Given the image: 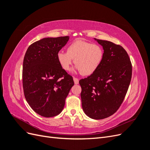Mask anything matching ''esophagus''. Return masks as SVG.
<instances>
[{
	"label": "esophagus",
	"instance_id": "esophagus-1",
	"mask_svg": "<svg viewBox=\"0 0 150 150\" xmlns=\"http://www.w3.org/2000/svg\"><path fill=\"white\" fill-rule=\"evenodd\" d=\"M73 79H74V84H79V79L77 78H75V77H74L73 78Z\"/></svg>",
	"mask_w": 150,
	"mask_h": 150
}]
</instances>
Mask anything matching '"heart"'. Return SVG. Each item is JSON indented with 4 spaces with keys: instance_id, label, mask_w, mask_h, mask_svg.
<instances>
[{
    "instance_id": "obj_1",
    "label": "heart",
    "mask_w": 150,
    "mask_h": 150,
    "mask_svg": "<svg viewBox=\"0 0 150 150\" xmlns=\"http://www.w3.org/2000/svg\"><path fill=\"white\" fill-rule=\"evenodd\" d=\"M104 51L98 44L77 40L69 45L67 52L59 51L57 54V61L65 71L71 69L73 59L77 69L83 75L93 74L101 64Z\"/></svg>"
}]
</instances>
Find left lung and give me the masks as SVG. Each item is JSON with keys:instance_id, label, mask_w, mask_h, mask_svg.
<instances>
[{"instance_id": "8db88e82", "label": "left lung", "mask_w": 150, "mask_h": 150, "mask_svg": "<svg viewBox=\"0 0 150 150\" xmlns=\"http://www.w3.org/2000/svg\"><path fill=\"white\" fill-rule=\"evenodd\" d=\"M94 39L103 46L104 57L96 72L79 81L81 98L85 114L101 120L114 114L123 101L131 82L132 66L122 46Z\"/></svg>"}]
</instances>
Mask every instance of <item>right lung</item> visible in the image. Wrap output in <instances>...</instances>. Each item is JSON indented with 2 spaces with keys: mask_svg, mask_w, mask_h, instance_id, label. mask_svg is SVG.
Masks as SVG:
<instances>
[{
  "mask_svg": "<svg viewBox=\"0 0 150 150\" xmlns=\"http://www.w3.org/2000/svg\"><path fill=\"white\" fill-rule=\"evenodd\" d=\"M69 36L46 38L32 44L25 52L22 67V84L27 102L38 115H58L74 84L73 78L60 66L59 51Z\"/></svg>",
  "mask_w": 150,
  "mask_h": 150,
  "instance_id": "obj_1",
  "label": "right lung"
}]
</instances>
